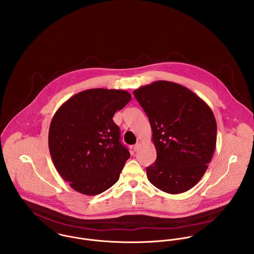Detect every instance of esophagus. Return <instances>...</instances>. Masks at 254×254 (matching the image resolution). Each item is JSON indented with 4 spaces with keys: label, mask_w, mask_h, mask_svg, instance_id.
I'll return each instance as SVG.
<instances>
[{
    "label": "esophagus",
    "mask_w": 254,
    "mask_h": 254,
    "mask_svg": "<svg viewBox=\"0 0 254 254\" xmlns=\"http://www.w3.org/2000/svg\"><path fill=\"white\" fill-rule=\"evenodd\" d=\"M140 147H141V143L138 142L136 145H134V150H135V151H138Z\"/></svg>",
    "instance_id": "34e87169"
}]
</instances>
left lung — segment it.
<instances>
[{"mask_svg": "<svg viewBox=\"0 0 254 254\" xmlns=\"http://www.w3.org/2000/svg\"><path fill=\"white\" fill-rule=\"evenodd\" d=\"M148 117L156 160L146 167L148 181L162 191L189 190L204 175L217 139L207 104L190 89L155 81L133 92Z\"/></svg>", "mask_w": 254, "mask_h": 254, "instance_id": "1", "label": "left lung"}]
</instances>
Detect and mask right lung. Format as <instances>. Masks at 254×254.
<instances>
[{
    "instance_id": "obj_1",
    "label": "right lung",
    "mask_w": 254,
    "mask_h": 254,
    "mask_svg": "<svg viewBox=\"0 0 254 254\" xmlns=\"http://www.w3.org/2000/svg\"><path fill=\"white\" fill-rule=\"evenodd\" d=\"M131 101L124 90L90 89L67 100L49 130L50 153L74 190L96 195L118 181L130 152L120 142L113 115Z\"/></svg>"
}]
</instances>
